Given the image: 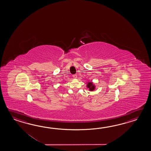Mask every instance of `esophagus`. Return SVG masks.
<instances>
[{"instance_id":"obj_1","label":"esophagus","mask_w":151,"mask_h":151,"mask_svg":"<svg viewBox=\"0 0 151 151\" xmlns=\"http://www.w3.org/2000/svg\"><path fill=\"white\" fill-rule=\"evenodd\" d=\"M73 78H74V79H76L77 78V74H73Z\"/></svg>"}]
</instances>
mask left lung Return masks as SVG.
I'll list each match as a JSON object with an SVG mask.
<instances>
[{"mask_svg":"<svg viewBox=\"0 0 151 151\" xmlns=\"http://www.w3.org/2000/svg\"><path fill=\"white\" fill-rule=\"evenodd\" d=\"M87 88H89L90 91H93V90H94L95 89V86L91 82L88 83L87 84Z\"/></svg>","mask_w":151,"mask_h":151,"instance_id":"1","label":"left lung"}]
</instances>
